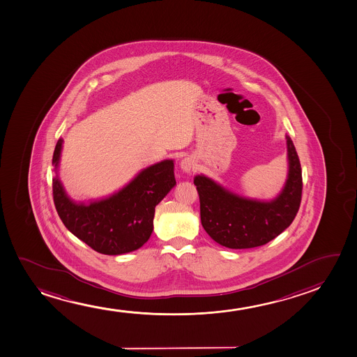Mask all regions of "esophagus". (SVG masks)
<instances>
[{
	"label": "esophagus",
	"instance_id": "obj_1",
	"mask_svg": "<svg viewBox=\"0 0 357 357\" xmlns=\"http://www.w3.org/2000/svg\"><path fill=\"white\" fill-rule=\"evenodd\" d=\"M180 166H181V170L183 172L190 174L196 169V161H195V159H192L191 156H186V158L182 159Z\"/></svg>",
	"mask_w": 357,
	"mask_h": 357
}]
</instances>
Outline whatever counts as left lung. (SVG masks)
Returning <instances> with one entry per match:
<instances>
[{
    "label": "left lung",
    "mask_w": 357,
    "mask_h": 357,
    "mask_svg": "<svg viewBox=\"0 0 357 357\" xmlns=\"http://www.w3.org/2000/svg\"><path fill=\"white\" fill-rule=\"evenodd\" d=\"M289 176L282 193L271 202L246 199L224 190L206 176H196L201 221L206 234L227 248L263 246L291 225L300 209L302 170L291 138L287 136Z\"/></svg>",
    "instance_id": "obj_1"
}]
</instances>
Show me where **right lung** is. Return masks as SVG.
<instances>
[{
	"instance_id": "right-lung-1",
	"label": "right lung",
	"mask_w": 357,
	"mask_h": 357,
	"mask_svg": "<svg viewBox=\"0 0 357 357\" xmlns=\"http://www.w3.org/2000/svg\"><path fill=\"white\" fill-rule=\"evenodd\" d=\"M62 139L55 146L52 162L59 165ZM174 161L146 167L125 188L89 206L66 196L59 178L52 180L56 211L75 236L102 255H122L143 246L153 232L155 206L175 186Z\"/></svg>"
}]
</instances>
